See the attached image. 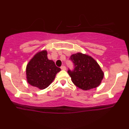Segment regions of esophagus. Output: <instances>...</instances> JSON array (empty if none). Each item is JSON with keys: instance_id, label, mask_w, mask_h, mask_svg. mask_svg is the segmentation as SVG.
I'll list each match as a JSON object with an SVG mask.
<instances>
[{"instance_id": "esophagus-1", "label": "esophagus", "mask_w": 129, "mask_h": 129, "mask_svg": "<svg viewBox=\"0 0 129 129\" xmlns=\"http://www.w3.org/2000/svg\"><path fill=\"white\" fill-rule=\"evenodd\" d=\"M60 69H61V70H66V67L65 66H63L60 67Z\"/></svg>"}]
</instances>
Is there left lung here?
<instances>
[{
  "label": "left lung",
  "mask_w": 129,
  "mask_h": 129,
  "mask_svg": "<svg viewBox=\"0 0 129 129\" xmlns=\"http://www.w3.org/2000/svg\"><path fill=\"white\" fill-rule=\"evenodd\" d=\"M70 60L73 63L74 69H69L67 72L76 86L82 90H88L100 85L104 73L94 59L78 53L72 54Z\"/></svg>",
  "instance_id": "left-lung-1"
}]
</instances>
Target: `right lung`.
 <instances>
[{
    "label": "right lung",
    "instance_id": "add662e5",
    "mask_svg": "<svg viewBox=\"0 0 129 129\" xmlns=\"http://www.w3.org/2000/svg\"><path fill=\"white\" fill-rule=\"evenodd\" d=\"M60 71V68L56 67L53 60L48 59L47 51H40L26 66L27 81L32 86L44 89L49 86Z\"/></svg>",
    "mask_w": 129,
    "mask_h": 129
}]
</instances>
